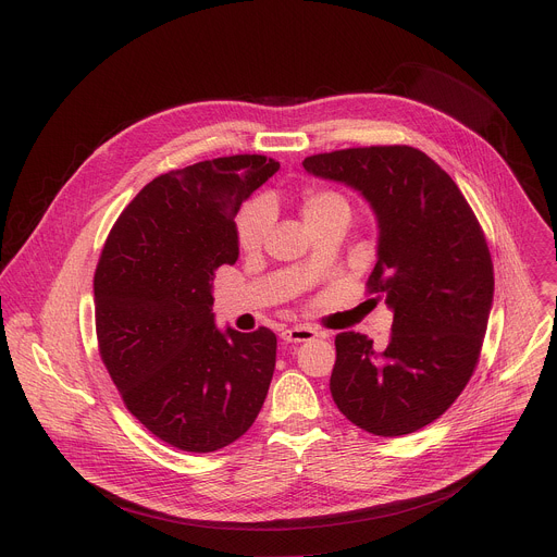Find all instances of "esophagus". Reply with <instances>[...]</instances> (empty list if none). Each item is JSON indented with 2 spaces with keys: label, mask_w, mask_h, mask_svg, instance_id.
Masks as SVG:
<instances>
[{
  "label": "esophagus",
  "mask_w": 557,
  "mask_h": 557,
  "mask_svg": "<svg viewBox=\"0 0 557 557\" xmlns=\"http://www.w3.org/2000/svg\"><path fill=\"white\" fill-rule=\"evenodd\" d=\"M314 336H317V330L306 327V325H295V327H288L282 332V338L286 343H306V341H312Z\"/></svg>",
  "instance_id": "obj_1"
}]
</instances>
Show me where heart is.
Segmentation results:
<instances>
[{"instance_id":"heart-1","label":"heart","mask_w":557,"mask_h":557,"mask_svg":"<svg viewBox=\"0 0 557 557\" xmlns=\"http://www.w3.org/2000/svg\"><path fill=\"white\" fill-rule=\"evenodd\" d=\"M301 214L308 227H319L332 219L351 216L349 201L327 188H308L301 195ZM273 225V208L267 199H251L243 206L236 216V243L243 251H256L262 247L269 230Z\"/></svg>"}]
</instances>
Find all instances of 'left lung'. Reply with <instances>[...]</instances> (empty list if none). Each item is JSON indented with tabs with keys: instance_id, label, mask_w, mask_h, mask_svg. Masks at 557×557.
<instances>
[{
	"instance_id": "1",
	"label": "left lung",
	"mask_w": 557,
	"mask_h": 557,
	"mask_svg": "<svg viewBox=\"0 0 557 557\" xmlns=\"http://www.w3.org/2000/svg\"><path fill=\"white\" fill-rule=\"evenodd\" d=\"M304 168L349 185L376 212L367 293L394 310L383 351L360 332L336 334L332 398L367 433H416L450 409L476 369L494 297L485 234L450 174L413 146L319 152Z\"/></svg>"
}]
</instances>
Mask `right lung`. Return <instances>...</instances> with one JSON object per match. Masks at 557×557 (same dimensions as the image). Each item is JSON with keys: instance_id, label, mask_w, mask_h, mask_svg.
Instances as JSON below:
<instances>
[{"instance_id": "obj_1", "label": "right lung", "mask_w": 557, "mask_h": 557, "mask_svg": "<svg viewBox=\"0 0 557 557\" xmlns=\"http://www.w3.org/2000/svg\"><path fill=\"white\" fill-rule=\"evenodd\" d=\"M264 154H232L159 174L124 208L96 275L98 351L124 407L154 437L214 453L256 422L277 338L214 323L219 267L238 260L236 214L277 172Z\"/></svg>"}]
</instances>
